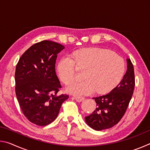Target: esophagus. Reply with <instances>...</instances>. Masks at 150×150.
I'll return each instance as SVG.
<instances>
[{
  "label": "esophagus",
  "instance_id": "1",
  "mask_svg": "<svg viewBox=\"0 0 150 150\" xmlns=\"http://www.w3.org/2000/svg\"><path fill=\"white\" fill-rule=\"evenodd\" d=\"M74 98L77 102H79V103L81 102V101H83L85 99V98L82 97V96H75V97H74Z\"/></svg>",
  "mask_w": 150,
  "mask_h": 150
}]
</instances>
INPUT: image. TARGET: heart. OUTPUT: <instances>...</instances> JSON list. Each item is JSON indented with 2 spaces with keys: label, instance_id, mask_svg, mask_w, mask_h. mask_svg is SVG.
Listing matches in <instances>:
<instances>
[{
  "label": "heart",
  "instance_id": "b5f03b06",
  "mask_svg": "<svg viewBox=\"0 0 150 150\" xmlns=\"http://www.w3.org/2000/svg\"><path fill=\"white\" fill-rule=\"evenodd\" d=\"M73 59L64 57L57 65L60 79L64 83L73 80L75 75L76 63L87 69L83 81H72L66 86L67 93L75 96L87 95L96 91L106 93L117 86L125 72V62L112 51L99 47L84 48L75 51Z\"/></svg>",
  "mask_w": 150,
  "mask_h": 150
}]
</instances>
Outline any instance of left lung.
<instances>
[{
    "label": "left lung",
    "instance_id": "left-lung-1",
    "mask_svg": "<svg viewBox=\"0 0 150 150\" xmlns=\"http://www.w3.org/2000/svg\"><path fill=\"white\" fill-rule=\"evenodd\" d=\"M127 71L120 83L105 95L94 97L96 108L85 120L93 130L100 131L113 127L122 118L132 96L135 77L134 66L126 59Z\"/></svg>",
    "mask_w": 150,
    "mask_h": 150
}]
</instances>
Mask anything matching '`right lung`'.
Returning a JSON list of instances; mask_svg holds the SVG:
<instances>
[{
	"label": "right lung",
	"instance_id": "1",
	"mask_svg": "<svg viewBox=\"0 0 150 150\" xmlns=\"http://www.w3.org/2000/svg\"><path fill=\"white\" fill-rule=\"evenodd\" d=\"M64 48L56 42L44 40L28 48L16 65L18 101L28 120L38 126L54 121L62 103L69 98L57 95L62 86L55 69L57 55Z\"/></svg>",
	"mask_w": 150,
	"mask_h": 150
}]
</instances>
